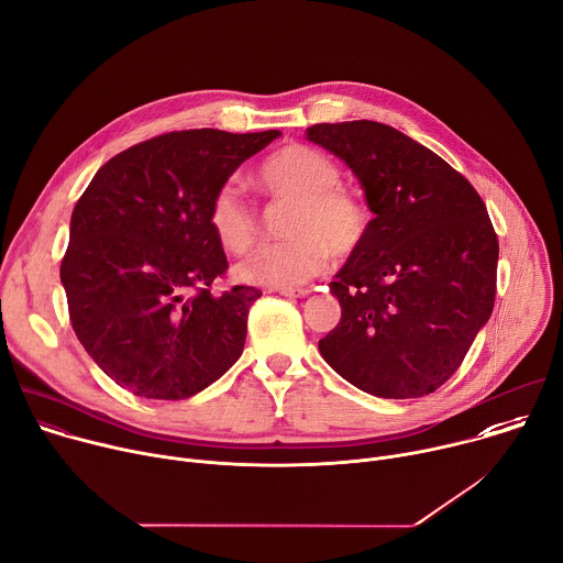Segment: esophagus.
Masks as SVG:
<instances>
[{
  "instance_id": "34e87169",
  "label": "esophagus",
  "mask_w": 563,
  "mask_h": 563,
  "mask_svg": "<svg viewBox=\"0 0 563 563\" xmlns=\"http://www.w3.org/2000/svg\"><path fill=\"white\" fill-rule=\"evenodd\" d=\"M279 295L290 297V299H299V297H308L310 290L308 288H279Z\"/></svg>"
}]
</instances>
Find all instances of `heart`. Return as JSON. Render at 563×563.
<instances>
[{"label": "heart", "instance_id": "obj_1", "mask_svg": "<svg viewBox=\"0 0 563 563\" xmlns=\"http://www.w3.org/2000/svg\"><path fill=\"white\" fill-rule=\"evenodd\" d=\"M262 190L290 203V241L266 243L236 266L245 284L295 288L320 275L333 255L349 257L368 234V210L342 183L340 167L322 152L290 145L264 161L257 174ZM210 225L230 253H245L260 234L255 210L234 180L223 183L210 203Z\"/></svg>", "mask_w": 563, "mask_h": 563}]
</instances>
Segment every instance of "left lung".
I'll return each mask as SVG.
<instances>
[{"label": "left lung", "instance_id": "obj_1", "mask_svg": "<svg viewBox=\"0 0 563 563\" xmlns=\"http://www.w3.org/2000/svg\"><path fill=\"white\" fill-rule=\"evenodd\" d=\"M306 139L349 165L376 214L329 284L342 318L320 353L371 396H427L454 376L492 316L498 241L485 203L389 124L322 122Z\"/></svg>", "mask_w": 563, "mask_h": 563}]
</instances>
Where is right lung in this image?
Instances as JSON below:
<instances>
[{
    "label": "right lung",
    "instance_id": "add662e5",
    "mask_svg": "<svg viewBox=\"0 0 563 563\" xmlns=\"http://www.w3.org/2000/svg\"><path fill=\"white\" fill-rule=\"evenodd\" d=\"M282 132H169L107 161L71 214L59 279L71 327L122 389L190 398L241 357L262 290L232 286L210 203L234 169Z\"/></svg>",
    "mask_w": 563,
    "mask_h": 563
}]
</instances>
